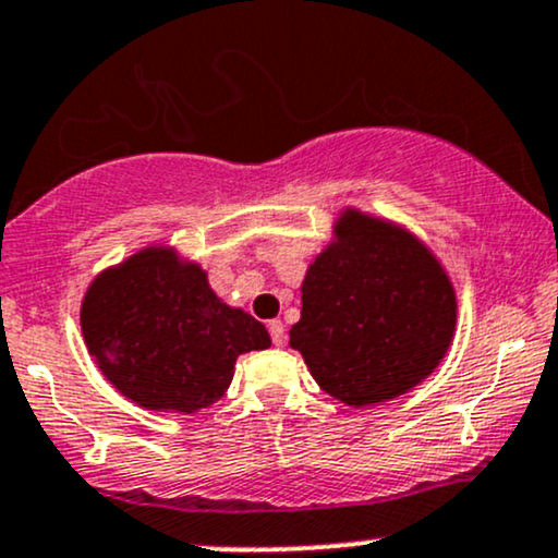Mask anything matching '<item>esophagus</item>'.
I'll use <instances>...</instances> for the list:
<instances>
[{
	"instance_id": "34e87169",
	"label": "esophagus",
	"mask_w": 558,
	"mask_h": 558,
	"mask_svg": "<svg viewBox=\"0 0 558 558\" xmlns=\"http://www.w3.org/2000/svg\"><path fill=\"white\" fill-rule=\"evenodd\" d=\"M268 335H271V342L274 345H284L287 335H284V324L281 322H268Z\"/></svg>"
}]
</instances>
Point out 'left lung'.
<instances>
[{
  "label": "left lung",
  "mask_w": 558,
  "mask_h": 558,
  "mask_svg": "<svg viewBox=\"0 0 558 558\" xmlns=\"http://www.w3.org/2000/svg\"><path fill=\"white\" fill-rule=\"evenodd\" d=\"M337 240L308 266L290 345L342 403H381L427 379L448 353L456 292L414 234L345 210Z\"/></svg>",
  "instance_id": "8db88e82"
}]
</instances>
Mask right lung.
Here are the masks:
<instances>
[{"label": "right lung", "instance_id": "obj_1", "mask_svg": "<svg viewBox=\"0 0 558 558\" xmlns=\"http://www.w3.org/2000/svg\"><path fill=\"white\" fill-rule=\"evenodd\" d=\"M81 331L102 374L147 411L195 414L229 390L234 363L271 345L266 327L210 290L197 263L147 247L99 274Z\"/></svg>", "mask_w": 558, "mask_h": 558}]
</instances>
